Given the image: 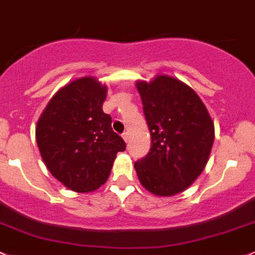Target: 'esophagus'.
<instances>
[{
	"instance_id": "34e87169",
	"label": "esophagus",
	"mask_w": 255,
	"mask_h": 255,
	"mask_svg": "<svg viewBox=\"0 0 255 255\" xmlns=\"http://www.w3.org/2000/svg\"><path fill=\"white\" fill-rule=\"evenodd\" d=\"M123 138H124L125 140V142H128V132H127V131H125V132H123Z\"/></svg>"
}]
</instances>
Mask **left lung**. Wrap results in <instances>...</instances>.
<instances>
[{"label":"left lung","instance_id":"1","mask_svg":"<svg viewBox=\"0 0 255 255\" xmlns=\"http://www.w3.org/2000/svg\"><path fill=\"white\" fill-rule=\"evenodd\" d=\"M141 96L151 148L135 162L137 177L158 196L182 193L201 174L212 143L214 124L198 94L169 76L136 83Z\"/></svg>","mask_w":255,"mask_h":255}]
</instances>
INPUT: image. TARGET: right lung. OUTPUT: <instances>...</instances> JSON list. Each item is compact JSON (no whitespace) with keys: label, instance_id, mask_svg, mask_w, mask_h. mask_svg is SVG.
<instances>
[{"label":"right lung","instance_id":"right-lung-1","mask_svg":"<svg viewBox=\"0 0 255 255\" xmlns=\"http://www.w3.org/2000/svg\"><path fill=\"white\" fill-rule=\"evenodd\" d=\"M107 87L83 77L60 89L41 114L35 135L44 163L56 179L89 193L108 179L117 153L127 143L102 109Z\"/></svg>","mask_w":255,"mask_h":255}]
</instances>
